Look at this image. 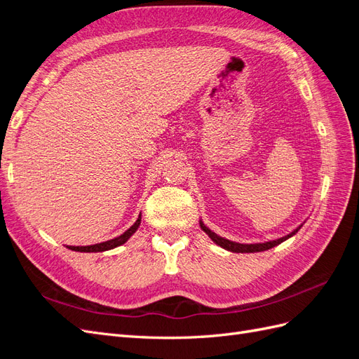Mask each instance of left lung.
<instances>
[{
	"instance_id": "1",
	"label": "left lung",
	"mask_w": 359,
	"mask_h": 359,
	"mask_svg": "<svg viewBox=\"0 0 359 359\" xmlns=\"http://www.w3.org/2000/svg\"><path fill=\"white\" fill-rule=\"evenodd\" d=\"M201 227H202V231H203L205 233H208V236L211 238V240H212L215 244H219L220 247H223V248H226V250H229V252H233V253H256V252H265V250H269V248H273V247L281 244L283 241H286L287 238H290L292 235H295V233L298 232V229H297V231H293L292 233H289V235H286V236H283V238H280V240L269 241V243H262V244H238V243H232V241H229V240H224V238H222V236H219V235H215V233H214L212 231H210L208 227H206L202 222H201Z\"/></svg>"
}]
</instances>
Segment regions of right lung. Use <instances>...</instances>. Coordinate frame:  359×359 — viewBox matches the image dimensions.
I'll return each mask as SVG.
<instances>
[{
  "instance_id": "1",
  "label": "right lung",
  "mask_w": 359,
  "mask_h": 359,
  "mask_svg": "<svg viewBox=\"0 0 359 359\" xmlns=\"http://www.w3.org/2000/svg\"><path fill=\"white\" fill-rule=\"evenodd\" d=\"M140 224V215L139 219L136 220V223L130 227V229H127L123 235H119L116 238H114V240H109V241H104V243H100V244H94V245H85V247H74V245H70L67 248L70 250H74V252H83V253H93V252H106V250H111V248H115L118 245L124 244L130 236H132L136 231L137 227Z\"/></svg>"
}]
</instances>
